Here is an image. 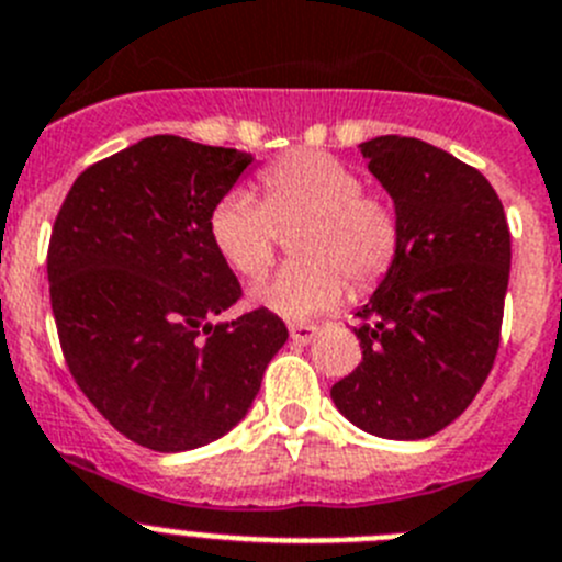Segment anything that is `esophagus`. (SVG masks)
<instances>
[{
	"instance_id": "esophagus-1",
	"label": "esophagus",
	"mask_w": 562,
	"mask_h": 562,
	"mask_svg": "<svg viewBox=\"0 0 562 562\" xmlns=\"http://www.w3.org/2000/svg\"><path fill=\"white\" fill-rule=\"evenodd\" d=\"M288 330H291V338L296 344H311L313 336H316V327L313 325H288Z\"/></svg>"
}]
</instances>
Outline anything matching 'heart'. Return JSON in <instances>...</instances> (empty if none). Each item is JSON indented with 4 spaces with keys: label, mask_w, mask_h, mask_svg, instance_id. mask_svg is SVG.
<instances>
[{
    "label": "heart",
    "mask_w": 562,
    "mask_h": 562,
    "mask_svg": "<svg viewBox=\"0 0 562 562\" xmlns=\"http://www.w3.org/2000/svg\"><path fill=\"white\" fill-rule=\"evenodd\" d=\"M262 199L229 190L206 218L210 240L235 274L260 277L274 260L277 226L300 224L293 255L251 288V302L285 318H313L341 305L347 280L375 288L401 255V215L389 199L363 193V179L330 154H291L260 173Z\"/></svg>",
    "instance_id": "heart-1"
}]
</instances>
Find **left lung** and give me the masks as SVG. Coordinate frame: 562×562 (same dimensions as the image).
Returning <instances> with one entry per match:
<instances>
[{
	"label": "left lung",
	"mask_w": 562,
	"mask_h": 562,
	"mask_svg": "<svg viewBox=\"0 0 562 562\" xmlns=\"http://www.w3.org/2000/svg\"><path fill=\"white\" fill-rule=\"evenodd\" d=\"M401 215V255L356 313L363 358L330 389L383 439L451 426L493 369L509 282V226L490 181L414 136L358 145Z\"/></svg>",
	"instance_id": "obj_1"
}]
</instances>
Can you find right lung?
Returning <instances> with one entry per match:
<instances>
[{"label":"right lung","instance_id":"add662e5","mask_svg":"<svg viewBox=\"0 0 562 562\" xmlns=\"http://www.w3.org/2000/svg\"><path fill=\"white\" fill-rule=\"evenodd\" d=\"M255 156L173 134L139 139L75 179L47 251L60 350L80 392L131 442L159 453L215 442L249 414L288 341L240 300L206 218Z\"/></svg>","mask_w":562,"mask_h":562}]
</instances>
